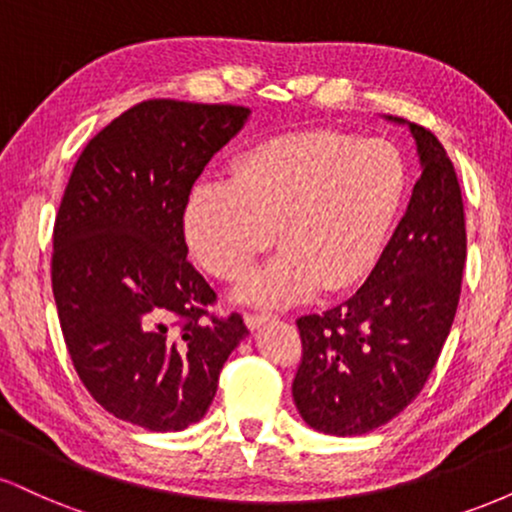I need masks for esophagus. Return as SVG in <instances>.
I'll list each match as a JSON object with an SVG mask.
<instances>
[{"label": "esophagus", "instance_id": "esophagus-1", "mask_svg": "<svg viewBox=\"0 0 512 512\" xmlns=\"http://www.w3.org/2000/svg\"><path fill=\"white\" fill-rule=\"evenodd\" d=\"M243 320H245V327L255 332V330H260V327L269 320V317L267 315H257V313H245Z\"/></svg>", "mask_w": 512, "mask_h": 512}]
</instances>
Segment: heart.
Segmentation results:
<instances>
[{
	"label": "heart",
	"mask_w": 512,
	"mask_h": 512,
	"mask_svg": "<svg viewBox=\"0 0 512 512\" xmlns=\"http://www.w3.org/2000/svg\"><path fill=\"white\" fill-rule=\"evenodd\" d=\"M407 192V163L385 139L315 129L257 144L233 180L192 187L182 216L204 272L236 281L272 245L281 252L238 286L236 298L281 310L325 286L344 291L378 262Z\"/></svg>",
	"instance_id": "obj_1"
}]
</instances>
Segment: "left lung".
<instances>
[{
	"label": "left lung",
	"instance_id": "1",
	"mask_svg": "<svg viewBox=\"0 0 512 512\" xmlns=\"http://www.w3.org/2000/svg\"><path fill=\"white\" fill-rule=\"evenodd\" d=\"M385 120L407 125L419 154L407 211L366 284L337 308L296 322L303 358L293 402L327 436H363L414 402L460 301L467 233L455 168L436 134Z\"/></svg>",
	"mask_w": 512,
	"mask_h": 512
}]
</instances>
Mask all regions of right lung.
<instances>
[{
  "label": "right lung",
  "instance_id": "obj_1",
  "mask_svg": "<svg viewBox=\"0 0 512 512\" xmlns=\"http://www.w3.org/2000/svg\"><path fill=\"white\" fill-rule=\"evenodd\" d=\"M243 105L146 101L101 129L72 170L55 221L52 293L81 383L149 431L207 414L243 317H207L216 293L187 262L192 185L245 127Z\"/></svg>",
  "mask_w": 512,
  "mask_h": 512
}]
</instances>
